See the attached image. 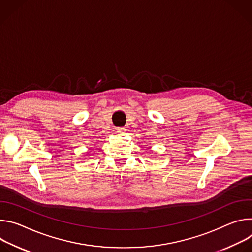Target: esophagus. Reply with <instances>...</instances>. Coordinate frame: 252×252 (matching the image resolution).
<instances>
[{
    "mask_svg": "<svg viewBox=\"0 0 252 252\" xmlns=\"http://www.w3.org/2000/svg\"><path fill=\"white\" fill-rule=\"evenodd\" d=\"M117 131H118V133H119L120 135H123V134H125L126 129H125L124 127H119V128L117 129Z\"/></svg>",
    "mask_w": 252,
    "mask_h": 252,
    "instance_id": "obj_1",
    "label": "esophagus"
}]
</instances>
